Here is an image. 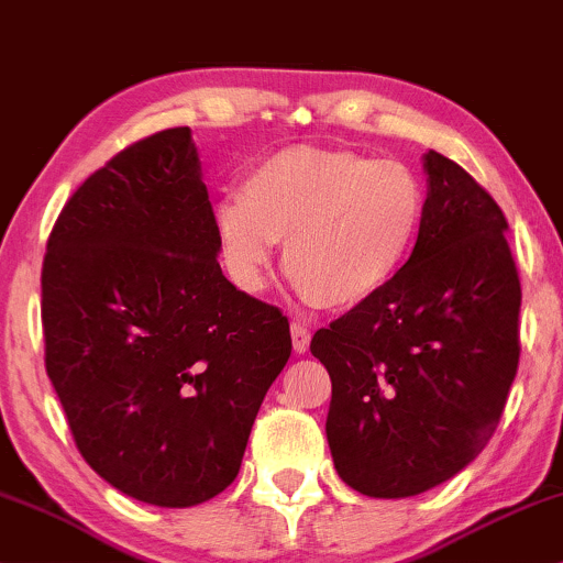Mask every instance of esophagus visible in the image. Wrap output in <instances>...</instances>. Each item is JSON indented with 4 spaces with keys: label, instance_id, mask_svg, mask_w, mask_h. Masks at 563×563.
<instances>
[{
    "label": "esophagus",
    "instance_id": "1",
    "mask_svg": "<svg viewBox=\"0 0 563 563\" xmlns=\"http://www.w3.org/2000/svg\"><path fill=\"white\" fill-rule=\"evenodd\" d=\"M290 338H294V351H296L298 355L309 351V343H311V332L306 330L303 324H298V322L290 324Z\"/></svg>",
    "mask_w": 563,
    "mask_h": 563
}]
</instances>
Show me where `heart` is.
<instances>
[{
  "mask_svg": "<svg viewBox=\"0 0 563 563\" xmlns=\"http://www.w3.org/2000/svg\"><path fill=\"white\" fill-rule=\"evenodd\" d=\"M426 220L416 170L347 147L290 145L257 163L216 208L233 280L257 290L286 241L283 267L306 301L355 309L408 265Z\"/></svg>",
  "mask_w": 563,
  "mask_h": 563,
  "instance_id": "heart-1",
  "label": "heart"
}]
</instances>
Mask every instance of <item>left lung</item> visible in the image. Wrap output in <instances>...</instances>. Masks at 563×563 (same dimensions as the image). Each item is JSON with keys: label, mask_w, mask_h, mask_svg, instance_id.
<instances>
[{"label": "left lung", "mask_w": 563, "mask_h": 563, "mask_svg": "<svg viewBox=\"0 0 563 563\" xmlns=\"http://www.w3.org/2000/svg\"><path fill=\"white\" fill-rule=\"evenodd\" d=\"M426 220L400 275L311 338L332 379L334 471L374 499L450 481L483 452L519 364L522 288L507 218L437 151Z\"/></svg>", "instance_id": "1"}]
</instances>
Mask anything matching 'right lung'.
I'll use <instances>...</instances> for the list:
<instances>
[{
	"label": "right lung",
	"instance_id": "add662e5",
	"mask_svg": "<svg viewBox=\"0 0 563 563\" xmlns=\"http://www.w3.org/2000/svg\"><path fill=\"white\" fill-rule=\"evenodd\" d=\"M218 252L189 126L113 155L46 244V374L77 450L155 507H195L231 486L290 358L288 319L233 286Z\"/></svg>",
	"mask_w": 563,
	"mask_h": 563
}]
</instances>
